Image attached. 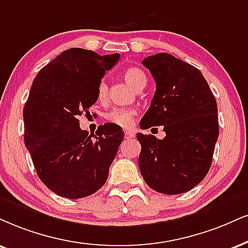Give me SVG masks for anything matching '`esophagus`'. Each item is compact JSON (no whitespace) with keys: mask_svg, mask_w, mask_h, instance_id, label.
<instances>
[{"mask_svg":"<svg viewBox=\"0 0 248 248\" xmlns=\"http://www.w3.org/2000/svg\"><path fill=\"white\" fill-rule=\"evenodd\" d=\"M124 137H125V139L129 140L131 138H134V137H136V133L132 132V131H125Z\"/></svg>","mask_w":248,"mask_h":248,"instance_id":"esophagus-1","label":"esophagus"}]
</instances>
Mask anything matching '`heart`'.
Segmentation results:
<instances>
[{
    "instance_id": "heart-1",
    "label": "heart",
    "mask_w": 248,
    "mask_h": 248,
    "mask_svg": "<svg viewBox=\"0 0 248 248\" xmlns=\"http://www.w3.org/2000/svg\"><path fill=\"white\" fill-rule=\"evenodd\" d=\"M125 81L136 91L145 87L147 82V77L145 72L139 68H129L123 73ZM108 93V86L106 81H101L97 88V97L100 101H105ZM136 109L133 108H114L106 115V118L110 123L118 125L121 127H131L134 123Z\"/></svg>"
}]
</instances>
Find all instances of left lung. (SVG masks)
<instances>
[{
	"label": "left lung",
	"instance_id": "1",
	"mask_svg": "<svg viewBox=\"0 0 248 248\" xmlns=\"http://www.w3.org/2000/svg\"><path fill=\"white\" fill-rule=\"evenodd\" d=\"M156 84L142 130L163 125L166 137L138 133L139 169L149 187L173 195L192 189L212 166L218 138L217 105L202 73L171 54L142 61Z\"/></svg>",
	"mask_w": 248,
	"mask_h": 248
}]
</instances>
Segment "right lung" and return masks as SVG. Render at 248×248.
<instances>
[{
	"mask_svg": "<svg viewBox=\"0 0 248 248\" xmlns=\"http://www.w3.org/2000/svg\"><path fill=\"white\" fill-rule=\"evenodd\" d=\"M119 54L101 55L70 48L40 70L24 107V141L41 182L60 197L95 193L124 139L121 126L100 125L82 131L79 116L97 101V88Z\"/></svg>",
	"mask_w": 248,
	"mask_h": 248,
	"instance_id": "1",
	"label": "right lung"
}]
</instances>
